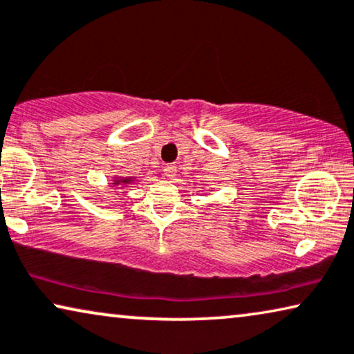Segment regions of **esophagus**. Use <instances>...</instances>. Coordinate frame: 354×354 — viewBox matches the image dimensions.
<instances>
[{
  "instance_id": "obj_1",
  "label": "esophagus",
  "mask_w": 354,
  "mask_h": 354,
  "mask_svg": "<svg viewBox=\"0 0 354 354\" xmlns=\"http://www.w3.org/2000/svg\"><path fill=\"white\" fill-rule=\"evenodd\" d=\"M176 172H177V166L176 165H167L165 166V176L167 178H174L176 177Z\"/></svg>"
}]
</instances>
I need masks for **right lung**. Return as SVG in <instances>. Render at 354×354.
Wrapping results in <instances>:
<instances>
[{"instance_id":"right-lung-1","label":"right lung","mask_w":354,"mask_h":354,"mask_svg":"<svg viewBox=\"0 0 354 354\" xmlns=\"http://www.w3.org/2000/svg\"><path fill=\"white\" fill-rule=\"evenodd\" d=\"M132 182H136V178H132V177H115L113 178V185L116 187V185H129V183H132Z\"/></svg>"}]
</instances>
